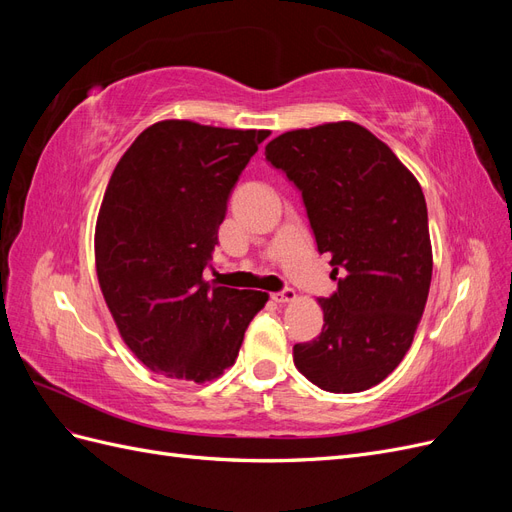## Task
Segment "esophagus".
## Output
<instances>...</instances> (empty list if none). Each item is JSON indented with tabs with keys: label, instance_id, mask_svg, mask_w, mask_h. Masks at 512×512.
Returning a JSON list of instances; mask_svg holds the SVG:
<instances>
[{
	"label": "esophagus",
	"instance_id": "34e87169",
	"mask_svg": "<svg viewBox=\"0 0 512 512\" xmlns=\"http://www.w3.org/2000/svg\"><path fill=\"white\" fill-rule=\"evenodd\" d=\"M271 299H273L275 303H290V301L297 299V292H294L292 288H286V290H282V292H273Z\"/></svg>",
	"mask_w": 512,
	"mask_h": 512
}]
</instances>
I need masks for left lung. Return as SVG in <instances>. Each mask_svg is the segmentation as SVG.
I'll return each mask as SVG.
<instances>
[{
	"instance_id": "obj_1",
	"label": "left lung",
	"mask_w": 512,
	"mask_h": 512,
	"mask_svg": "<svg viewBox=\"0 0 512 512\" xmlns=\"http://www.w3.org/2000/svg\"><path fill=\"white\" fill-rule=\"evenodd\" d=\"M303 194L337 292L318 299L322 333L292 348L294 367L329 393L380 384L412 346L431 284L421 183L378 136L354 121L284 132L265 147Z\"/></svg>"
}]
</instances>
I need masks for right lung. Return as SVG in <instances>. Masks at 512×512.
<instances>
[{
  "label": "right lung",
  "mask_w": 512,
  "mask_h": 512,
  "mask_svg": "<svg viewBox=\"0 0 512 512\" xmlns=\"http://www.w3.org/2000/svg\"><path fill=\"white\" fill-rule=\"evenodd\" d=\"M269 130L164 119L117 162L96 222V271L117 331L153 374L215 380L267 292L209 284L228 196Z\"/></svg>",
  "instance_id": "obj_1"
}]
</instances>
